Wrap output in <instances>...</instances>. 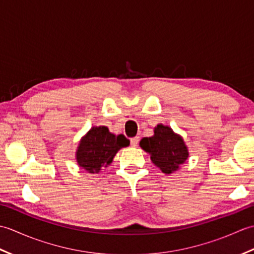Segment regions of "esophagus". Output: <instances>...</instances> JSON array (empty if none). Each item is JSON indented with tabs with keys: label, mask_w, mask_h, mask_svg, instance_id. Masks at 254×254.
Segmentation results:
<instances>
[{
	"label": "esophagus",
	"mask_w": 254,
	"mask_h": 254,
	"mask_svg": "<svg viewBox=\"0 0 254 254\" xmlns=\"http://www.w3.org/2000/svg\"><path fill=\"white\" fill-rule=\"evenodd\" d=\"M139 142V137L135 136V137H132L130 139V143H131V146H137V144Z\"/></svg>",
	"instance_id": "obj_1"
}]
</instances>
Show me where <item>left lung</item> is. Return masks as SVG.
I'll return each mask as SVG.
<instances>
[{"label": "left lung", "mask_w": 254, "mask_h": 254, "mask_svg": "<svg viewBox=\"0 0 254 254\" xmlns=\"http://www.w3.org/2000/svg\"><path fill=\"white\" fill-rule=\"evenodd\" d=\"M139 145L145 152L150 154L153 163L166 175L176 171L189 156L182 137L163 124L155 127L153 136L142 138Z\"/></svg>", "instance_id": "left-lung-1"}]
</instances>
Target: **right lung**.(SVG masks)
<instances>
[{
    "instance_id": "right-lung-1",
    "label": "right lung",
    "mask_w": 254,
    "mask_h": 254,
    "mask_svg": "<svg viewBox=\"0 0 254 254\" xmlns=\"http://www.w3.org/2000/svg\"><path fill=\"white\" fill-rule=\"evenodd\" d=\"M128 145L130 141L123 134L115 135L107 127H93L80 141L76 160L89 174H97L101 167L111 164L119 149Z\"/></svg>"
}]
</instances>
